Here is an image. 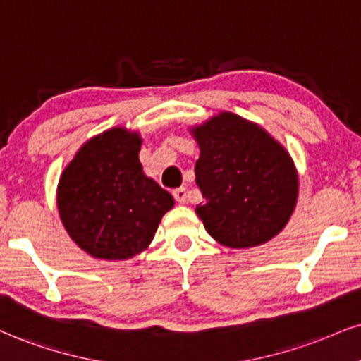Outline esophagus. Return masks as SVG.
<instances>
[{"label": "esophagus", "instance_id": "1", "mask_svg": "<svg viewBox=\"0 0 361 361\" xmlns=\"http://www.w3.org/2000/svg\"><path fill=\"white\" fill-rule=\"evenodd\" d=\"M172 195H173V199H176V201L179 202V204L188 202V190H185L184 188H179V189L172 190Z\"/></svg>", "mask_w": 361, "mask_h": 361}]
</instances>
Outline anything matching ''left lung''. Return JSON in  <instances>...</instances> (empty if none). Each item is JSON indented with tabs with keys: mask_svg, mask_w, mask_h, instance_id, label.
Instances as JSON below:
<instances>
[{
	"mask_svg": "<svg viewBox=\"0 0 361 361\" xmlns=\"http://www.w3.org/2000/svg\"><path fill=\"white\" fill-rule=\"evenodd\" d=\"M190 133L201 155L195 207L204 228L233 249L268 243L288 224L298 199V172L286 149L257 123L221 112Z\"/></svg>",
	"mask_w": 361,
	"mask_h": 361,
	"instance_id": "8db88e82",
	"label": "left lung"
}]
</instances>
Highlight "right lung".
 Returning a JSON list of instances; mask_svg holds the SVG:
<instances>
[{
    "label": "right lung",
    "instance_id": "obj_1",
    "mask_svg": "<svg viewBox=\"0 0 361 361\" xmlns=\"http://www.w3.org/2000/svg\"><path fill=\"white\" fill-rule=\"evenodd\" d=\"M142 139L114 127L92 137L66 166L56 204L66 233L99 259H130L152 243L173 197L142 171Z\"/></svg>",
    "mask_w": 361,
    "mask_h": 361
}]
</instances>
